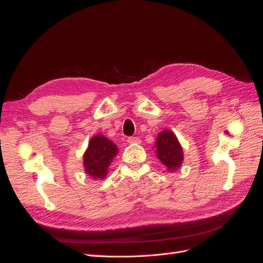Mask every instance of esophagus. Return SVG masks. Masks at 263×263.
<instances>
[{
	"mask_svg": "<svg viewBox=\"0 0 263 263\" xmlns=\"http://www.w3.org/2000/svg\"><path fill=\"white\" fill-rule=\"evenodd\" d=\"M127 142H128V144H140L141 140L137 137H128L127 138Z\"/></svg>",
	"mask_w": 263,
	"mask_h": 263,
	"instance_id": "1",
	"label": "esophagus"
}]
</instances>
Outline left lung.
<instances>
[{"label": "left lung", "mask_w": 263, "mask_h": 263, "mask_svg": "<svg viewBox=\"0 0 263 263\" xmlns=\"http://www.w3.org/2000/svg\"><path fill=\"white\" fill-rule=\"evenodd\" d=\"M156 156L168 171L178 170L183 163V149L176 134L169 129H164L158 134L155 142Z\"/></svg>", "instance_id": "obj_1"}]
</instances>
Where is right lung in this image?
Wrapping results in <instances>:
<instances>
[{
  "instance_id": "1",
  "label": "right lung",
  "mask_w": 263,
  "mask_h": 263,
  "mask_svg": "<svg viewBox=\"0 0 263 263\" xmlns=\"http://www.w3.org/2000/svg\"><path fill=\"white\" fill-rule=\"evenodd\" d=\"M117 154L118 148L113 141L101 134L95 135L83 155L85 173L95 180L105 179L108 166Z\"/></svg>"
}]
</instances>
